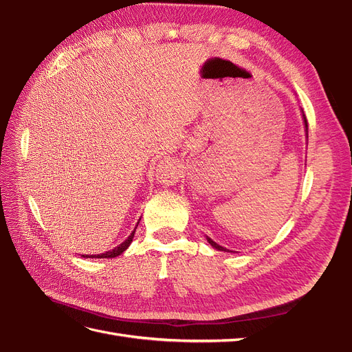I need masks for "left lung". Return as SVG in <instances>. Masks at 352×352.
Listing matches in <instances>:
<instances>
[{
  "label": "left lung",
  "mask_w": 352,
  "mask_h": 352,
  "mask_svg": "<svg viewBox=\"0 0 352 352\" xmlns=\"http://www.w3.org/2000/svg\"><path fill=\"white\" fill-rule=\"evenodd\" d=\"M304 123H305V127H307V119H305V114H304ZM207 241L210 242V245L212 248H216V250H219V251H226V248H223V247H220L219 243H216L214 241H211L210 238H207Z\"/></svg>",
  "instance_id": "8db88e82"
}]
</instances>
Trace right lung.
Instances as JSON below:
<instances>
[{
    "label": "right lung",
    "instance_id": "right-lung-1",
    "mask_svg": "<svg viewBox=\"0 0 352 352\" xmlns=\"http://www.w3.org/2000/svg\"><path fill=\"white\" fill-rule=\"evenodd\" d=\"M133 235H135V230L131 233V236L127 238L124 242H122L119 247H116L114 250H111V251H107V252H104V254H97V255H87V257H89V258H114V257H117V255H120L127 247H129V243L132 242V238H133Z\"/></svg>",
    "mask_w": 352,
    "mask_h": 352
}]
</instances>
